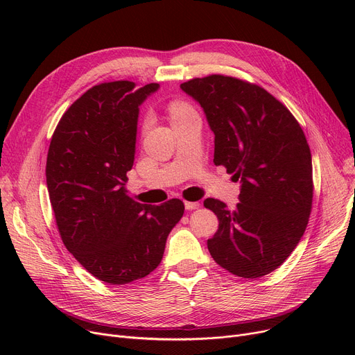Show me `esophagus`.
I'll return each instance as SVG.
<instances>
[{
    "label": "esophagus",
    "mask_w": 355,
    "mask_h": 355,
    "mask_svg": "<svg viewBox=\"0 0 355 355\" xmlns=\"http://www.w3.org/2000/svg\"><path fill=\"white\" fill-rule=\"evenodd\" d=\"M184 206H185V210H197L200 207V202L198 201H185Z\"/></svg>",
    "instance_id": "esophagus-1"
}]
</instances>
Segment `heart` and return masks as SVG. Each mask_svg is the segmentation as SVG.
<instances>
[{"mask_svg": "<svg viewBox=\"0 0 355 355\" xmlns=\"http://www.w3.org/2000/svg\"><path fill=\"white\" fill-rule=\"evenodd\" d=\"M168 112H170L171 122H175L182 116L190 114V112H193V109L187 103H184L181 101H174L170 103V106H168Z\"/></svg>", "mask_w": 355, "mask_h": 355, "instance_id": "heart-1", "label": "heart"}]
</instances>
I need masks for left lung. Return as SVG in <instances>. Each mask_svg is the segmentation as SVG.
Instances as JSON below:
<instances>
[{
    "label": "left lung",
    "instance_id": "8db88e82",
    "mask_svg": "<svg viewBox=\"0 0 355 355\" xmlns=\"http://www.w3.org/2000/svg\"><path fill=\"white\" fill-rule=\"evenodd\" d=\"M180 87L206 114L214 164L241 184L234 210L220 200H204L218 218L209 252L236 276H265L285 262L308 225L313 185L304 130L286 106L257 85L211 74Z\"/></svg>",
    "mask_w": 355,
    "mask_h": 355
}]
</instances>
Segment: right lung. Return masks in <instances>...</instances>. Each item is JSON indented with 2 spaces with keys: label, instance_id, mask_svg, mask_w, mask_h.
Listing matches in <instances>:
<instances>
[{
  "label": "right lung",
  "instance_id": "obj_1",
  "mask_svg": "<svg viewBox=\"0 0 355 355\" xmlns=\"http://www.w3.org/2000/svg\"><path fill=\"white\" fill-rule=\"evenodd\" d=\"M158 87L128 80L93 86L64 112L49 148L47 190L63 243L110 285L151 273L184 214L181 200L151 206L134 201L125 189L139 106Z\"/></svg>",
  "mask_w": 355,
  "mask_h": 355
}]
</instances>
